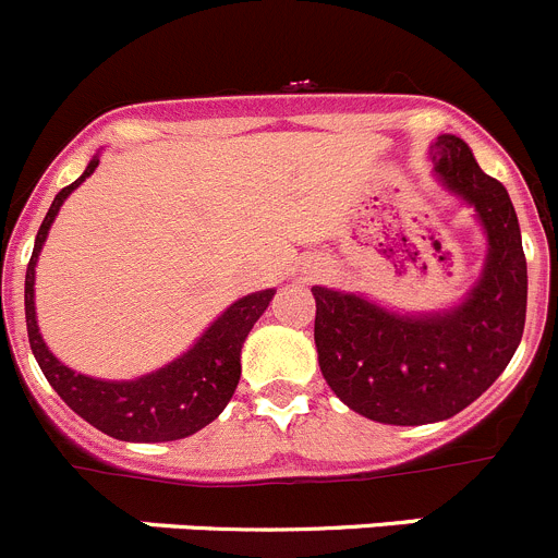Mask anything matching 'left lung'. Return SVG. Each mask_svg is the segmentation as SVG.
<instances>
[{
  "label": "left lung",
  "instance_id": "obj_1",
  "mask_svg": "<svg viewBox=\"0 0 558 558\" xmlns=\"http://www.w3.org/2000/svg\"><path fill=\"white\" fill-rule=\"evenodd\" d=\"M429 154L437 175L476 208L490 239L484 275L465 303L410 319L355 294L314 289L322 374L347 408L379 424L451 418L496 383L523 338L529 275L507 190L454 134H440Z\"/></svg>",
  "mask_w": 558,
  "mask_h": 558
}]
</instances>
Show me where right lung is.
<instances>
[{
	"mask_svg": "<svg viewBox=\"0 0 558 558\" xmlns=\"http://www.w3.org/2000/svg\"><path fill=\"white\" fill-rule=\"evenodd\" d=\"M96 168L98 159H93L74 184L62 186L57 192L44 222H40L38 236H35L33 258H29L27 278H24V314H27L29 347H33L40 372L46 374L51 388L60 393L62 402L76 415H82L87 424L101 429L104 435L132 440V444L181 440V437L195 435L197 429L211 424L231 402L233 390L239 385V374H242V366H239L242 343L258 322V316L267 311L275 291L267 289L242 296L203 332L201 341L186 355H181L179 361L159 368V372L148 374V377L132 379V383H104V379L85 377V374H76L62 366L46 350L44 338L38 332V322H35V262H38L46 233H49V226L54 222L62 201Z\"/></svg>",
	"mask_w": 558,
	"mask_h": 558,
	"instance_id": "right-lung-1",
	"label": "right lung"
}]
</instances>
